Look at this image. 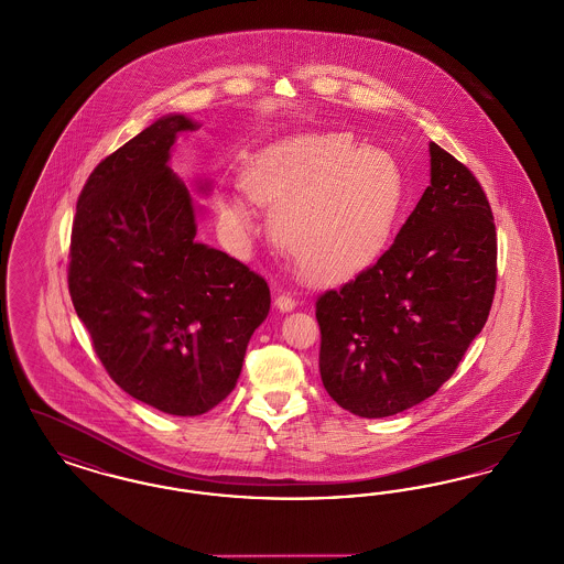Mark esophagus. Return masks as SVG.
I'll return each instance as SVG.
<instances>
[{"label": "esophagus", "instance_id": "obj_1", "mask_svg": "<svg viewBox=\"0 0 564 564\" xmlns=\"http://www.w3.org/2000/svg\"><path fill=\"white\" fill-rule=\"evenodd\" d=\"M273 305H275L280 312H293L296 301H294V296L291 293H278L275 294Z\"/></svg>", "mask_w": 564, "mask_h": 564}]
</instances>
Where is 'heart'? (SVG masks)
Returning a JSON list of instances; mask_svg holds the SVG:
<instances>
[{
	"label": "heart",
	"instance_id": "1",
	"mask_svg": "<svg viewBox=\"0 0 564 564\" xmlns=\"http://www.w3.org/2000/svg\"><path fill=\"white\" fill-rule=\"evenodd\" d=\"M248 196L275 206L271 234L312 282L349 278L379 254L404 197V174L390 151L358 148L344 132L294 137L257 155L245 172ZM220 219L245 242L252 215L240 196H223Z\"/></svg>",
	"mask_w": 564,
	"mask_h": 564
}]
</instances>
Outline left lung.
I'll return each instance as SVG.
<instances>
[{
	"label": "left lung",
	"instance_id": "left-lung-1",
	"mask_svg": "<svg viewBox=\"0 0 564 564\" xmlns=\"http://www.w3.org/2000/svg\"><path fill=\"white\" fill-rule=\"evenodd\" d=\"M495 278L489 199L462 162L430 143V187L393 245L316 301L328 395L379 419L438 392L489 318Z\"/></svg>",
	"mask_w": 564,
	"mask_h": 564
}]
</instances>
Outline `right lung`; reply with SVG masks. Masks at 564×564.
I'll return each mask as SVG.
<instances>
[{
    "mask_svg": "<svg viewBox=\"0 0 564 564\" xmlns=\"http://www.w3.org/2000/svg\"><path fill=\"white\" fill-rule=\"evenodd\" d=\"M196 128L169 113L105 158L77 199L69 252L72 301L102 367L176 416L231 393L271 303L261 275L197 242L199 208L169 166L176 137Z\"/></svg>",
    "mask_w": 564,
    "mask_h": 564,
    "instance_id": "1",
    "label": "right lung"
}]
</instances>
